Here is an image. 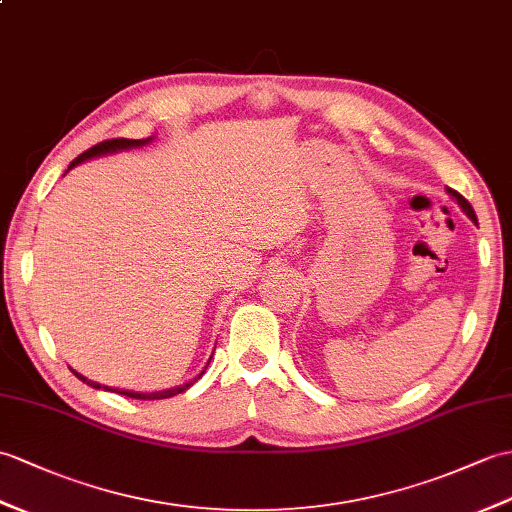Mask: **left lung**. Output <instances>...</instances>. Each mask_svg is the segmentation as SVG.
I'll list each match as a JSON object with an SVG mask.
<instances>
[{
	"label": "left lung",
	"instance_id": "left-lung-1",
	"mask_svg": "<svg viewBox=\"0 0 512 512\" xmlns=\"http://www.w3.org/2000/svg\"><path fill=\"white\" fill-rule=\"evenodd\" d=\"M447 192H449V196H451V198H454V200L458 202V205H460V209H462V211H465V213H467V216H469V218H471L473 222H478V218H475V211H473V207L469 205V200H467L465 196H460V194L456 192V189H449V187H447Z\"/></svg>",
	"mask_w": 512,
	"mask_h": 512
}]
</instances>
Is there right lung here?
<instances>
[{
    "label": "right lung",
    "mask_w": 512,
    "mask_h": 512,
    "mask_svg": "<svg viewBox=\"0 0 512 512\" xmlns=\"http://www.w3.org/2000/svg\"><path fill=\"white\" fill-rule=\"evenodd\" d=\"M150 141V137L148 139H124V137H120V139H106V141H100L98 146H93V148H89V150H85L80 154V157H76L74 161L69 163V170L71 168H76L78 163H82V161H87V159H93V157H100V154H109V152H117V150H128V148H137V146H144V144H148ZM209 364V362H207ZM207 368V366H205ZM205 373V371H202ZM202 373L200 375H196L192 382H185L183 386H176V388H168V390H157V392H130V390H117V388H109V386H102V384H98V382H91V379H87L85 375H80V373H76L74 371V375L80 379V382H85V384H89L91 388H102V390H111V392H120V395H126V397H133V399H146V401H152V399H168V397H174V395H181V392H185L189 386H194V382H198V379L202 377Z\"/></svg>",
    "instance_id": "obj_1"
}]
</instances>
